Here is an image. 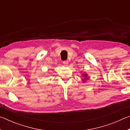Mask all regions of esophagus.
I'll list each match as a JSON object with an SVG mask.
<instances>
[{
    "instance_id": "esophagus-1",
    "label": "esophagus",
    "mask_w": 130,
    "mask_h": 130,
    "mask_svg": "<svg viewBox=\"0 0 130 130\" xmlns=\"http://www.w3.org/2000/svg\"><path fill=\"white\" fill-rule=\"evenodd\" d=\"M63 63L65 66H67V65H68V63H69V61H63Z\"/></svg>"
}]
</instances>
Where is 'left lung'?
<instances>
[{
    "instance_id": "1",
    "label": "left lung",
    "mask_w": 130,
    "mask_h": 130,
    "mask_svg": "<svg viewBox=\"0 0 130 130\" xmlns=\"http://www.w3.org/2000/svg\"><path fill=\"white\" fill-rule=\"evenodd\" d=\"M81 76L84 77V78L83 79V82L84 83H86V81L87 80H88V79L89 78V77L88 76V74L87 73H85V72H83V73L81 74Z\"/></svg>"
}]
</instances>
